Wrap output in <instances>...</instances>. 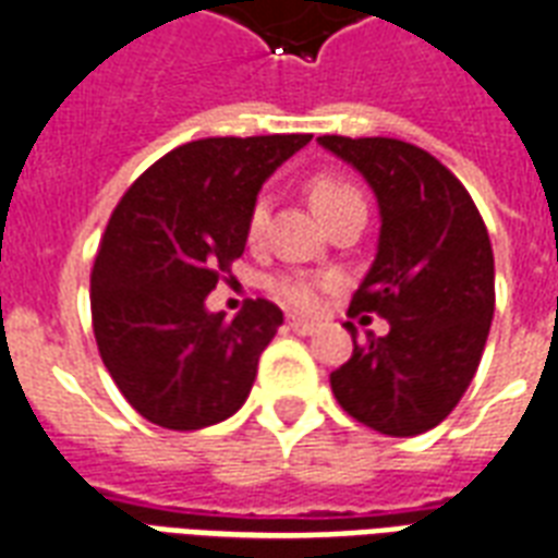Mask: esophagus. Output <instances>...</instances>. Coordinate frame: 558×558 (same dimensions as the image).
I'll list each match as a JSON object with an SVG mask.
<instances>
[{"mask_svg": "<svg viewBox=\"0 0 558 558\" xmlns=\"http://www.w3.org/2000/svg\"><path fill=\"white\" fill-rule=\"evenodd\" d=\"M289 327L295 330L298 336H310V333H316V322H310V318H289Z\"/></svg>", "mask_w": 558, "mask_h": 558, "instance_id": "esophagus-1", "label": "esophagus"}]
</instances>
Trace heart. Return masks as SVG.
Instances as JSON below:
<instances>
[{"label": "heart", "instance_id": "obj_1", "mask_svg": "<svg viewBox=\"0 0 558 558\" xmlns=\"http://www.w3.org/2000/svg\"><path fill=\"white\" fill-rule=\"evenodd\" d=\"M310 202L325 222H333L339 213H345L354 204H365L360 186L351 184L348 178L333 175V172H322V175L310 178ZM269 219V195H257L251 204L248 213V240H260L263 228ZM333 287V278H318V275H304V271H283L269 280L271 295L280 298L283 304L292 310L310 313L316 310L322 289Z\"/></svg>", "mask_w": 558, "mask_h": 558}]
</instances>
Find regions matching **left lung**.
Returning a JSON list of instances; mask_svg holds the SVG:
<instances>
[{
    "instance_id": "1",
    "label": "left lung",
    "mask_w": 558,
    "mask_h": 558,
    "mask_svg": "<svg viewBox=\"0 0 558 558\" xmlns=\"http://www.w3.org/2000/svg\"><path fill=\"white\" fill-rule=\"evenodd\" d=\"M351 163L380 204V242L348 316L377 313L330 374L339 407L383 436H418L465 395L495 316V254L477 204L430 151L392 137H318Z\"/></svg>"
}]
</instances>
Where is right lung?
Segmentation results:
<instances>
[{"mask_svg":"<svg viewBox=\"0 0 558 558\" xmlns=\"http://www.w3.org/2000/svg\"><path fill=\"white\" fill-rule=\"evenodd\" d=\"M310 140H195L148 166L110 213L90 275L93 333L119 392L157 427L202 430L248 398L283 313L257 298L225 318L204 301L245 251L263 181Z\"/></svg>","mask_w":558,"mask_h":558,"instance_id":"obj_1","label":"right lung"}]
</instances>
